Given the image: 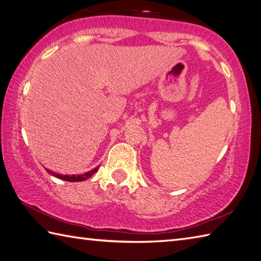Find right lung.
<instances>
[{
  "label": "right lung",
  "mask_w": 261,
  "mask_h": 261,
  "mask_svg": "<svg viewBox=\"0 0 261 261\" xmlns=\"http://www.w3.org/2000/svg\"><path fill=\"white\" fill-rule=\"evenodd\" d=\"M98 170H99V167H95L94 169L90 170V171L83 173V174H72V175H66V174L63 175V174H60V173L53 172V171H50V170H47V172L50 173L51 175H54V177H56V178H60L62 180H65V181H71V182L75 181V182H77V181H83V180H87L90 177H92V175L95 172H97Z\"/></svg>",
  "instance_id": "1"
}]
</instances>
